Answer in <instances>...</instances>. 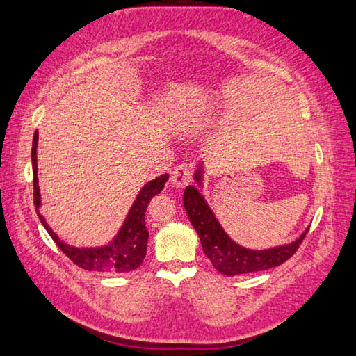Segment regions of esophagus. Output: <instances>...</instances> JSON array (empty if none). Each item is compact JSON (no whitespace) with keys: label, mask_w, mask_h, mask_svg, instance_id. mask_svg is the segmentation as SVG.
<instances>
[{"label":"esophagus","mask_w":356,"mask_h":356,"mask_svg":"<svg viewBox=\"0 0 356 356\" xmlns=\"http://www.w3.org/2000/svg\"><path fill=\"white\" fill-rule=\"evenodd\" d=\"M192 179V167L189 164H178L172 170L170 181L177 188H184Z\"/></svg>","instance_id":"34e87169"}]
</instances>
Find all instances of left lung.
<instances>
[{"mask_svg": "<svg viewBox=\"0 0 356 356\" xmlns=\"http://www.w3.org/2000/svg\"><path fill=\"white\" fill-rule=\"evenodd\" d=\"M202 173L203 170L200 164L194 177L199 186H202ZM183 203L192 227L199 233L203 252L220 275L225 276L264 271L282 265L285 260H289L296 252V249L305 240L307 230H309L306 229L300 238H296L290 244H284V246L264 250L246 249L236 244L224 232L222 225L218 222L216 216L213 214L211 208L208 207L199 189L194 186H188L184 189Z\"/></svg>", "mask_w": 356, "mask_h": 356, "instance_id": "1", "label": "left lung"}]
</instances>
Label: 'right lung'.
<instances>
[{
	"label": "right lung",
	"instance_id": "right-lung-1",
	"mask_svg": "<svg viewBox=\"0 0 356 356\" xmlns=\"http://www.w3.org/2000/svg\"><path fill=\"white\" fill-rule=\"evenodd\" d=\"M38 140L39 134L34 132L33 137V148H31V161H33V186H34V207H36L38 216L40 222L49 232L51 240L56 243L64 254L71 259L75 265L83 268L88 271H99V273H127L142 265V261L147 255L148 236L149 233L145 227V213H147L148 203L154 195L164 189V184L168 179V173L161 175L153 181L147 183L138 192V195L134 200L132 207L124 219V224L121 225L112 241L107 246L101 248H74L69 246L60 238L56 233L50 229V225L45 222L42 214L39 213L40 207V192H39V181H38Z\"/></svg>",
	"mask_w": 356,
	"mask_h": 356
}]
</instances>
